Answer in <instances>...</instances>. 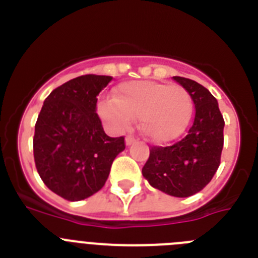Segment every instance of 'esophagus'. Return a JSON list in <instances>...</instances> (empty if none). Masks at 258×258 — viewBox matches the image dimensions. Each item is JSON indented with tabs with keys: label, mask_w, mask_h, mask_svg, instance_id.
Instances as JSON below:
<instances>
[{
	"label": "esophagus",
	"mask_w": 258,
	"mask_h": 258,
	"mask_svg": "<svg viewBox=\"0 0 258 258\" xmlns=\"http://www.w3.org/2000/svg\"><path fill=\"white\" fill-rule=\"evenodd\" d=\"M134 142H136V138H134V136H126V138H125V143H126V146L133 145Z\"/></svg>",
	"instance_id": "1"
}]
</instances>
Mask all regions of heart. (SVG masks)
<instances>
[{"mask_svg": "<svg viewBox=\"0 0 258 258\" xmlns=\"http://www.w3.org/2000/svg\"><path fill=\"white\" fill-rule=\"evenodd\" d=\"M192 99L186 89L156 81H131L118 85L113 99H104L98 112L117 131L126 129L133 118L150 141L165 143L178 138L192 116Z\"/></svg>", "mask_w": 258, "mask_h": 258, "instance_id": "b5f03b06", "label": "heart"}]
</instances>
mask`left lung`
<instances>
[{
    "mask_svg": "<svg viewBox=\"0 0 258 258\" xmlns=\"http://www.w3.org/2000/svg\"><path fill=\"white\" fill-rule=\"evenodd\" d=\"M195 104L187 136L172 146H152L142 174L152 187L177 198L199 192L211 182L221 163L225 121L217 99L197 81L174 76Z\"/></svg>",
    "mask_w": 258,
    "mask_h": 258,
    "instance_id": "obj_1",
    "label": "left lung"
}]
</instances>
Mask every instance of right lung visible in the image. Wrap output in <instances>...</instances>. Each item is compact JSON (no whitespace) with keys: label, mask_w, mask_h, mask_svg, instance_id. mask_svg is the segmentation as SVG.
<instances>
[{"label":"right lung","mask_w":258,"mask_h":258,"mask_svg":"<svg viewBox=\"0 0 258 258\" xmlns=\"http://www.w3.org/2000/svg\"><path fill=\"white\" fill-rule=\"evenodd\" d=\"M111 76L84 75L54 89L45 99L33 137V156L41 179L56 195L79 202L101 190L124 137L103 131L97 95Z\"/></svg>","instance_id":"obj_1"}]
</instances>
